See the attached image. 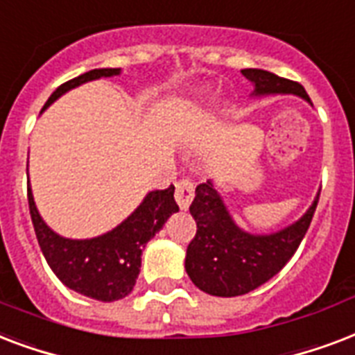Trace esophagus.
Listing matches in <instances>:
<instances>
[{
	"label": "esophagus",
	"mask_w": 355,
	"mask_h": 355,
	"mask_svg": "<svg viewBox=\"0 0 355 355\" xmlns=\"http://www.w3.org/2000/svg\"><path fill=\"white\" fill-rule=\"evenodd\" d=\"M175 202L181 209H189L192 198H194V181L191 178H183L175 183Z\"/></svg>",
	"instance_id": "34e87169"
}]
</instances>
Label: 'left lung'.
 <instances>
[{
	"instance_id": "left-lung-1",
	"label": "left lung",
	"mask_w": 355,
	"mask_h": 355,
	"mask_svg": "<svg viewBox=\"0 0 355 355\" xmlns=\"http://www.w3.org/2000/svg\"><path fill=\"white\" fill-rule=\"evenodd\" d=\"M244 78L255 85V96L295 94L309 100L306 89L276 73L246 68ZM318 196L300 220L270 235H252L233 222L215 185L200 183L192 200L196 235L187 246L185 270L198 289L213 296H241L276 276L306 237Z\"/></svg>"
}]
</instances>
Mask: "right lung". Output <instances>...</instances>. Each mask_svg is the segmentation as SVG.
Instances as JSON below:
<instances>
[{
	"label": "right lung",
	"instance_id": "obj_1",
	"mask_svg": "<svg viewBox=\"0 0 355 355\" xmlns=\"http://www.w3.org/2000/svg\"><path fill=\"white\" fill-rule=\"evenodd\" d=\"M120 68H96L66 81L49 96L46 107L57 98L92 79L118 76ZM27 202L38 244L49 268L68 289L100 302H114L128 296L140 272V255L146 243L164 226L168 216L180 211L174 200V185L164 191L150 192L131 216L112 232L85 241H72L51 232L38 215L31 187Z\"/></svg>",
	"mask_w": 355,
	"mask_h": 355
}]
</instances>
